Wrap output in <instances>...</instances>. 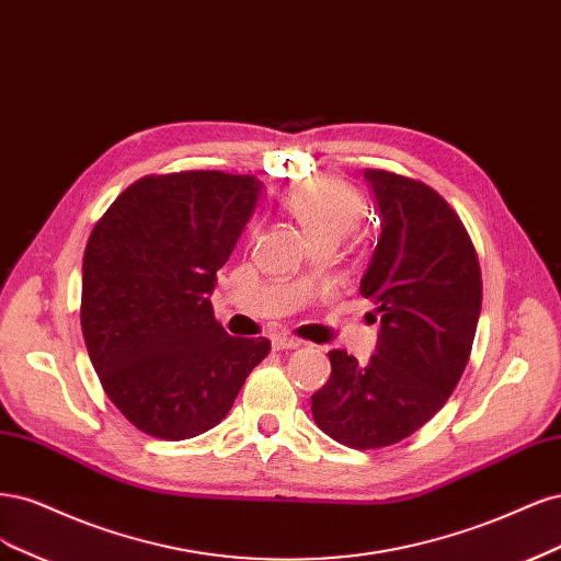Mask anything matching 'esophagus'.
<instances>
[{"label": "esophagus", "instance_id": "1", "mask_svg": "<svg viewBox=\"0 0 561 561\" xmlns=\"http://www.w3.org/2000/svg\"><path fill=\"white\" fill-rule=\"evenodd\" d=\"M273 347L284 352V350H298L300 347V340L296 337H288V335H273Z\"/></svg>", "mask_w": 561, "mask_h": 561}]
</instances>
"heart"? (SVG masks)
Here are the masks:
<instances>
[{
	"mask_svg": "<svg viewBox=\"0 0 561 561\" xmlns=\"http://www.w3.org/2000/svg\"><path fill=\"white\" fill-rule=\"evenodd\" d=\"M286 211L300 224L310 242H340L358 226L364 214L360 195L337 179H310L288 191Z\"/></svg>",
	"mask_w": 561,
	"mask_h": 561,
	"instance_id": "obj_1",
	"label": "heart"
}]
</instances>
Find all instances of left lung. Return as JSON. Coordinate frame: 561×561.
I'll use <instances>...</instances> for the list:
<instances>
[{
  "mask_svg": "<svg viewBox=\"0 0 561 561\" xmlns=\"http://www.w3.org/2000/svg\"><path fill=\"white\" fill-rule=\"evenodd\" d=\"M364 179L379 238L360 296L377 307V345L368 364L329 352L331 377L312 396V417L333 440L375 449L412 436L455 391L473 347L482 279L471 238L436 191L385 170Z\"/></svg>",
  "mask_w": 561,
  "mask_h": 561,
  "instance_id": "8db88e82",
  "label": "left lung"
}]
</instances>
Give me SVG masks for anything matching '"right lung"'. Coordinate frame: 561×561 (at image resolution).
I'll list each match as a JSON object with an SVG mask.
<instances>
[{"instance_id": "add662e5", "label": "right lung", "mask_w": 561, "mask_h": 561, "mask_svg": "<svg viewBox=\"0 0 561 561\" xmlns=\"http://www.w3.org/2000/svg\"><path fill=\"white\" fill-rule=\"evenodd\" d=\"M263 195L256 176L179 172L125 188L90 232L81 329L112 403L139 431L195 438L226 420L265 337L214 319L216 270Z\"/></svg>"}]
</instances>
